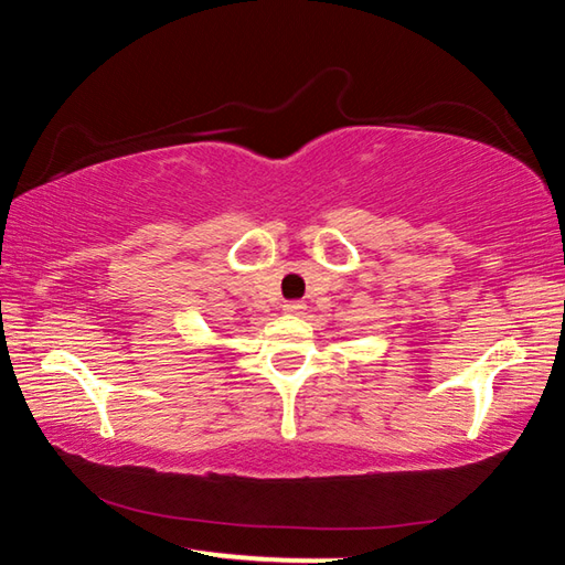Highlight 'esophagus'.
Instances as JSON below:
<instances>
[{
	"label": "esophagus",
	"instance_id": "obj_1",
	"mask_svg": "<svg viewBox=\"0 0 565 565\" xmlns=\"http://www.w3.org/2000/svg\"><path fill=\"white\" fill-rule=\"evenodd\" d=\"M284 311L286 313H301L303 303L301 301H289V303H284Z\"/></svg>",
	"mask_w": 565,
	"mask_h": 565
}]
</instances>
